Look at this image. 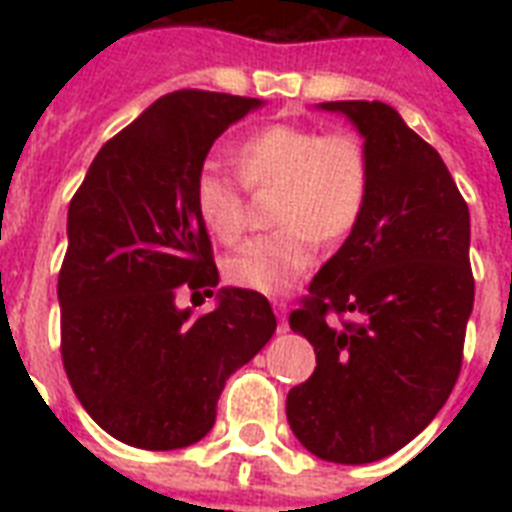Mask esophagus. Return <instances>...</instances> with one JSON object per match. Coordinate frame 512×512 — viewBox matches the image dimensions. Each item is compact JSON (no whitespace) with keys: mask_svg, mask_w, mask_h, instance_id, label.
Instances as JSON below:
<instances>
[{"mask_svg":"<svg viewBox=\"0 0 512 512\" xmlns=\"http://www.w3.org/2000/svg\"><path fill=\"white\" fill-rule=\"evenodd\" d=\"M273 313H276V319H279L281 332H287V303H284V300H273Z\"/></svg>","mask_w":512,"mask_h":512,"instance_id":"34e87169","label":"esophagus"}]
</instances>
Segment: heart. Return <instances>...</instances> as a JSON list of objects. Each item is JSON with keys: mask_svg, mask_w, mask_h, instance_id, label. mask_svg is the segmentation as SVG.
Segmentation results:
<instances>
[{"mask_svg": "<svg viewBox=\"0 0 512 512\" xmlns=\"http://www.w3.org/2000/svg\"><path fill=\"white\" fill-rule=\"evenodd\" d=\"M241 177L220 164H201L193 183L196 212L223 244H236L249 225L247 185L276 188L273 233L257 236L225 260L233 287L263 295L287 292L319 255L321 239H345L369 199L372 162L356 132H321L297 124H265L236 146Z\"/></svg>", "mask_w": 512, "mask_h": 512, "instance_id": "obj_1", "label": "heart"}]
</instances>
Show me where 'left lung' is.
Segmentation results:
<instances>
[{
	"instance_id": "8db88e82",
	"label": "left lung",
	"mask_w": 512,
	"mask_h": 512,
	"mask_svg": "<svg viewBox=\"0 0 512 512\" xmlns=\"http://www.w3.org/2000/svg\"><path fill=\"white\" fill-rule=\"evenodd\" d=\"M321 108L364 135L372 183L358 225L289 313V327L316 350V369L289 390L287 420L321 460L364 465L428 428L460 377L476 295L470 212L444 159L396 108Z\"/></svg>"
}]
</instances>
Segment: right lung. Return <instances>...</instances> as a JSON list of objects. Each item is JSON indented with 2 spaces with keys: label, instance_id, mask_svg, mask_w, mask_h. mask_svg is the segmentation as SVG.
Listing matches in <instances>:
<instances>
[{
  "label": "right lung",
  "instance_id": "1",
  "mask_svg": "<svg viewBox=\"0 0 512 512\" xmlns=\"http://www.w3.org/2000/svg\"><path fill=\"white\" fill-rule=\"evenodd\" d=\"M260 100L207 90L159 98L92 159L68 207L58 273L60 356L100 428L122 444L167 452L196 444L217 417L225 380L276 332L265 295L223 289L193 199L209 148Z\"/></svg>",
  "mask_w": 512,
  "mask_h": 512
}]
</instances>
